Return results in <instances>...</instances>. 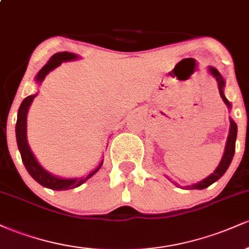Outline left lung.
I'll return each mask as SVG.
<instances>
[{"label": "left lung", "instance_id": "1", "mask_svg": "<svg viewBox=\"0 0 249 249\" xmlns=\"http://www.w3.org/2000/svg\"><path fill=\"white\" fill-rule=\"evenodd\" d=\"M208 70H210L211 75H212L214 78H215L216 83H218L219 93H220V96H221L222 101H224L225 104L227 105L228 108H231V103L228 102V99L226 98L225 95H224V88H225L224 78H222V76L220 75V72L215 69V68L210 67V69H208ZM230 122H231L230 134H228L224 156H222V159H221V161H220L219 166L216 167L215 171H214V172L211 174V176H208L207 178L201 180V181L196 182V184L191 185V186H186V188H191V190H204V188L208 187L210 185H212L213 182H215L216 180H219L220 178H221V177L225 174L226 171H227V168L230 167L231 162H232L234 152H235V141H236V133H238V126H236L235 122H234L232 118L230 119ZM173 184H174V182H173Z\"/></svg>", "mask_w": 249, "mask_h": 249}]
</instances>
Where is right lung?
<instances>
[{
    "mask_svg": "<svg viewBox=\"0 0 249 249\" xmlns=\"http://www.w3.org/2000/svg\"><path fill=\"white\" fill-rule=\"evenodd\" d=\"M78 58V56L75 55V53H68V51H64V53H57L55 55L51 56L49 62L39 70V72L37 73L36 76V82L38 84L44 81L45 76L50 72L51 70H53L55 68L58 67V65L62 64V62L67 61H73V59ZM37 95H31L28 96L27 98L23 99L21 107L18 108V113H17V122H16V141H17V146H18L19 153H21L22 161H23L25 168L29 172V174L33 177L34 179L38 182L42 186L50 188V190H56V191H65V190H71V188H75L81 186L82 184H84L85 181L89 178L95 174L99 168L102 167L103 160L101 164L98 165V167L96 170H93L89 176L82 177V178H73V179H63L58 178V177L53 176L45 171L39 162L36 160L35 156H34L33 152H31L29 144H28L27 139V115L28 110H29L31 103H33L34 98H35Z\"/></svg>",
    "mask_w": 249,
    "mask_h": 249,
    "instance_id": "add662e5",
    "label": "right lung"
}]
</instances>
